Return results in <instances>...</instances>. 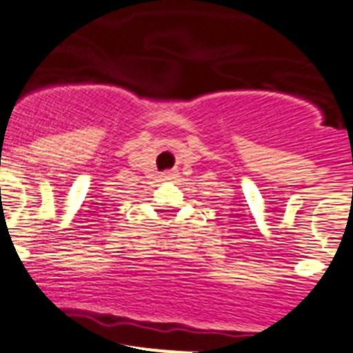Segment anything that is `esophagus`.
Returning a JSON list of instances; mask_svg holds the SVG:
<instances>
[{
	"mask_svg": "<svg viewBox=\"0 0 353 353\" xmlns=\"http://www.w3.org/2000/svg\"><path fill=\"white\" fill-rule=\"evenodd\" d=\"M176 177H177L176 170H167V172L161 174V179H163V181H174Z\"/></svg>",
	"mask_w": 353,
	"mask_h": 353,
	"instance_id": "1",
	"label": "esophagus"
}]
</instances>
